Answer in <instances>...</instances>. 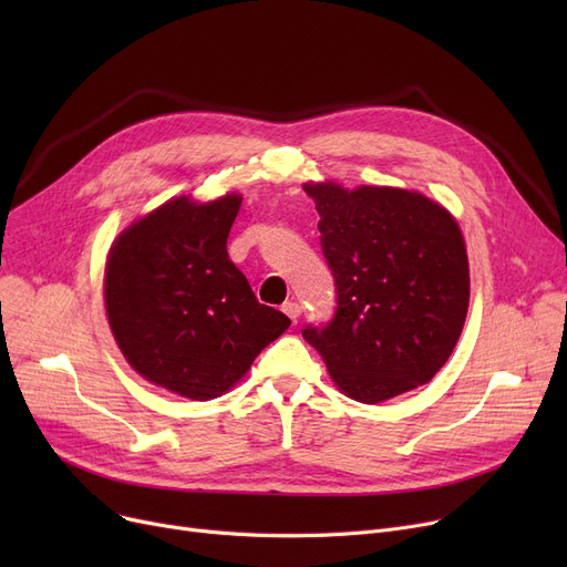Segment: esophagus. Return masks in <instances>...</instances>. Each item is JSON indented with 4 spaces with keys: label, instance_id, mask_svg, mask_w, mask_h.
<instances>
[{
    "label": "esophagus",
    "instance_id": "1",
    "mask_svg": "<svg viewBox=\"0 0 567 567\" xmlns=\"http://www.w3.org/2000/svg\"><path fill=\"white\" fill-rule=\"evenodd\" d=\"M282 312L289 317V319H299L301 317V312H303V308L299 306V303H296V301H287L285 306H282Z\"/></svg>",
    "mask_w": 567,
    "mask_h": 567
}]
</instances>
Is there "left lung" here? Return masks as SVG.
Returning <instances> with one entry per match:
<instances>
[{
	"instance_id": "left-lung-1",
	"label": "left lung",
	"mask_w": 567,
	"mask_h": 567,
	"mask_svg": "<svg viewBox=\"0 0 567 567\" xmlns=\"http://www.w3.org/2000/svg\"><path fill=\"white\" fill-rule=\"evenodd\" d=\"M338 308L303 338L338 389L377 404L427 383L451 359L468 310L457 220L421 193L306 184Z\"/></svg>"
}]
</instances>
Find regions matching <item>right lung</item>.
<instances>
[{
    "mask_svg": "<svg viewBox=\"0 0 567 567\" xmlns=\"http://www.w3.org/2000/svg\"><path fill=\"white\" fill-rule=\"evenodd\" d=\"M241 206L229 193L176 197L116 236L105 264L112 336L135 372L190 400H214L289 329L227 255Z\"/></svg>",
    "mask_w": 567,
    "mask_h": 567,
    "instance_id": "add662e5",
    "label": "right lung"
}]
</instances>
